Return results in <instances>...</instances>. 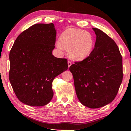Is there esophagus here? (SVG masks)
<instances>
[{
	"mask_svg": "<svg viewBox=\"0 0 131 131\" xmlns=\"http://www.w3.org/2000/svg\"><path fill=\"white\" fill-rule=\"evenodd\" d=\"M68 68H69L71 66V65H72V62H71V61H69L68 62Z\"/></svg>",
	"mask_w": 131,
	"mask_h": 131,
	"instance_id": "obj_1",
	"label": "esophagus"
}]
</instances>
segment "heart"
Returning a JSON list of instances; mask_svg holds the SVG:
<instances>
[{"label": "heart", "mask_w": 131, "mask_h": 131, "mask_svg": "<svg viewBox=\"0 0 131 131\" xmlns=\"http://www.w3.org/2000/svg\"><path fill=\"white\" fill-rule=\"evenodd\" d=\"M94 38L91 33L80 29L70 28L63 31L57 43L60 49L69 50V55L75 61H82L92 54Z\"/></svg>", "instance_id": "obj_1"}]
</instances>
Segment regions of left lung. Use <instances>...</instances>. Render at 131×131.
<instances>
[{
    "label": "left lung",
    "mask_w": 131,
    "mask_h": 131,
    "mask_svg": "<svg viewBox=\"0 0 131 131\" xmlns=\"http://www.w3.org/2000/svg\"><path fill=\"white\" fill-rule=\"evenodd\" d=\"M88 58L70 67L77 98L84 106L96 109L110 103L116 96L123 78L122 59L117 46L100 29Z\"/></svg>",
    "instance_id": "1"
}]
</instances>
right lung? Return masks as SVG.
<instances>
[{
	"mask_svg": "<svg viewBox=\"0 0 131 131\" xmlns=\"http://www.w3.org/2000/svg\"><path fill=\"white\" fill-rule=\"evenodd\" d=\"M56 35L53 23L35 24L17 37L10 51V82L26 105H47L53 96L54 79L68 70L67 59L52 54Z\"/></svg>",
	"mask_w": 131,
	"mask_h": 131,
	"instance_id": "obj_1",
	"label": "right lung"
}]
</instances>
